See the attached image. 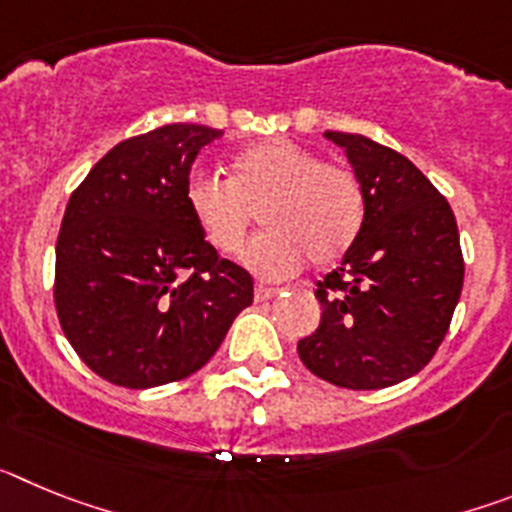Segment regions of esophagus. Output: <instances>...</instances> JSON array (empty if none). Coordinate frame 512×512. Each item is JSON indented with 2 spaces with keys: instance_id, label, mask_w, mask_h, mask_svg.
Here are the masks:
<instances>
[{
  "instance_id": "esophagus-1",
  "label": "esophagus",
  "mask_w": 512,
  "mask_h": 512,
  "mask_svg": "<svg viewBox=\"0 0 512 512\" xmlns=\"http://www.w3.org/2000/svg\"><path fill=\"white\" fill-rule=\"evenodd\" d=\"M282 289L279 287H266V284H256V289H253V295H256V302H264V300H271V297H277Z\"/></svg>"
}]
</instances>
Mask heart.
Here are the masks:
<instances>
[{
    "instance_id": "1",
    "label": "heart",
    "mask_w": 512,
    "mask_h": 512,
    "mask_svg": "<svg viewBox=\"0 0 512 512\" xmlns=\"http://www.w3.org/2000/svg\"><path fill=\"white\" fill-rule=\"evenodd\" d=\"M184 202L207 246L220 256L243 251L253 215H259L266 233L248 251V264L266 277L295 274L305 259L315 266L336 264L364 223L359 179L284 138L238 153L230 182L192 174Z\"/></svg>"
}]
</instances>
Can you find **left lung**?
<instances>
[{
    "instance_id": "1",
    "label": "left lung",
    "mask_w": 512,
    "mask_h": 512,
    "mask_svg": "<svg viewBox=\"0 0 512 512\" xmlns=\"http://www.w3.org/2000/svg\"><path fill=\"white\" fill-rule=\"evenodd\" d=\"M364 194V223L341 264L318 282L323 315L297 343L315 377L382 390L423 369L449 333L464 284L459 228L446 197L402 153L328 130Z\"/></svg>"
}]
</instances>
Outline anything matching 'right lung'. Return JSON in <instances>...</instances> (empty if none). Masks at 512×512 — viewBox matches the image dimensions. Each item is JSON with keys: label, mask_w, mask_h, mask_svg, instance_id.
<instances>
[{"label": "right lung", "mask_w": 512, "mask_h": 512, "mask_svg": "<svg viewBox=\"0 0 512 512\" xmlns=\"http://www.w3.org/2000/svg\"><path fill=\"white\" fill-rule=\"evenodd\" d=\"M220 135L174 122L122 140L63 212L58 320L79 359L117 387L194 374L253 302L251 274L207 246L184 202L194 158Z\"/></svg>", "instance_id": "right-lung-1"}]
</instances>
